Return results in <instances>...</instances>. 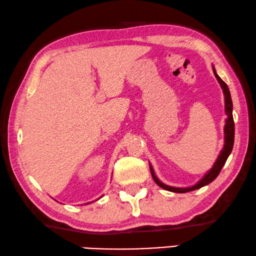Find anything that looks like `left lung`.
Returning <instances> with one entry per match:
<instances>
[{
	"mask_svg": "<svg viewBox=\"0 0 256 256\" xmlns=\"http://www.w3.org/2000/svg\"><path fill=\"white\" fill-rule=\"evenodd\" d=\"M212 70H214V76H216L217 80L219 82V84H220V86L222 88L224 96H225V112L227 114V119H226L225 128H224V132H225V144H224V148L222 150L220 154H219L218 158L216 162H214L212 170L208 171L207 174H206V176L201 178V180L196 183V184L189 186V188H174V186H170L164 184V183L160 182L158 178V176H155L153 168H152V165H150L153 180L156 182V184L162 188V189H164V190H168L171 192H178V194H186V192H190V191H194L196 189H200V188L209 184L210 182H212L214 178L218 176V174L220 173L222 166L226 163L228 156H230V154L232 153V146H234L235 124H234V118H232V98H230V88H228V86H227V84L224 82V80L219 78L218 74L216 73L214 67L212 68Z\"/></svg>",
	"mask_w": 256,
	"mask_h": 256,
	"instance_id": "left-lung-1",
	"label": "left lung"
}]
</instances>
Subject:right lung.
<instances>
[{"mask_svg":"<svg viewBox=\"0 0 256 256\" xmlns=\"http://www.w3.org/2000/svg\"><path fill=\"white\" fill-rule=\"evenodd\" d=\"M88 204H90V202H88Z\"/></svg>","mask_w":256,"mask_h":256,"instance_id":"1","label":"right lung"}]
</instances>
